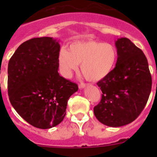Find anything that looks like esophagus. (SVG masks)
<instances>
[{"instance_id":"1","label":"esophagus","mask_w":157,"mask_h":157,"mask_svg":"<svg viewBox=\"0 0 157 157\" xmlns=\"http://www.w3.org/2000/svg\"><path fill=\"white\" fill-rule=\"evenodd\" d=\"M86 83L81 82V83H80V84H79V85H78V87H79V89H82V88H84V87L86 86Z\"/></svg>"}]
</instances>
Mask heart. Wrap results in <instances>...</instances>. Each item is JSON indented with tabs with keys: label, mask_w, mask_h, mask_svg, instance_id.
<instances>
[{
	"label": "heart",
	"mask_w": 157,
	"mask_h": 157,
	"mask_svg": "<svg viewBox=\"0 0 157 157\" xmlns=\"http://www.w3.org/2000/svg\"><path fill=\"white\" fill-rule=\"evenodd\" d=\"M118 51L114 45L86 40L72 42L68 50L60 49L58 64L61 74L68 78L81 63V71L84 77L89 81L97 82L110 74L116 67Z\"/></svg>",
	"instance_id": "heart-1"
}]
</instances>
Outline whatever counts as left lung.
Listing matches in <instances>:
<instances>
[{"instance_id":"8db88e82","label":"left lung","mask_w":157,"mask_h":157,"mask_svg":"<svg viewBox=\"0 0 157 157\" xmlns=\"http://www.w3.org/2000/svg\"><path fill=\"white\" fill-rule=\"evenodd\" d=\"M118 59L115 68L97 84L101 100L94 109L105 125L122 127L138 117L152 89V76L145 54L127 37L116 41Z\"/></svg>"}]
</instances>
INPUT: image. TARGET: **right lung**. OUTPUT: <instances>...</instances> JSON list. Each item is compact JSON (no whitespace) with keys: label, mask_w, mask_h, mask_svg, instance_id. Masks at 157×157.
Instances as JSON below:
<instances>
[{"label":"right lung","mask_w":157,"mask_h":157,"mask_svg":"<svg viewBox=\"0 0 157 157\" xmlns=\"http://www.w3.org/2000/svg\"><path fill=\"white\" fill-rule=\"evenodd\" d=\"M60 45L52 37H34L9 59L8 93L18 114L33 127L49 129L63 121L67 101L78 90L58 73Z\"/></svg>","instance_id":"right-lung-1"}]
</instances>
